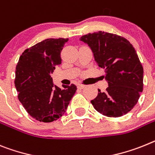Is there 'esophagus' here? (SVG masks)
Returning a JSON list of instances; mask_svg holds the SVG:
<instances>
[{
    "label": "esophagus",
    "instance_id": "1",
    "mask_svg": "<svg viewBox=\"0 0 155 155\" xmlns=\"http://www.w3.org/2000/svg\"><path fill=\"white\" fill-rule=\"evenodd\" d=\"M78 88H81V89H83V88H85V85H84V84H78Z\"/></svg>",
    "mask_w": 155,
    "mask_h": 155
}]
</instances>
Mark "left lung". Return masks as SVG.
<instances>
[{
	"instance_id": "obj_1",
	"label": "left lung",
	"mask_w": 155,
	"mask_h": 155,
	"mask_svg": "<svg viewBox=\"0 0 155 155\" xmlns=\"http://www.w3.org/2000/svg\"><path fill=\"white\" fill-rule=\"evenodd\" d=\"M93 53L97 65L105 71L108 87L91 101L99 113L117 117L129 113L143 92V69L129 41L116 34L99 31L80 38Z\"/></svg>"
}]
</instances>
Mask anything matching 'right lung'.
I'll list each match as a JSON object with an SVG mask.
<instances>
[{
  "mask_svg": "<svg viewBox=\"0 0 155 155\" xmlns=\"http://www.w3.org/2000/svg\"><path fill=\"white\" fill-rule=\"evenodd\" d=\"M68 38H48L22 52L15 71L18 100L34 119L51 122L64 114L77 86L54 84L51 74L61 64L60 53Z\"/></svg>",
  "mask_w": 155,
  "mask_h": 155,
  "instance_id": "1",
  "label": "right lung"
}]
</instances>
